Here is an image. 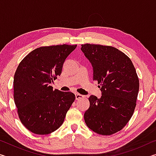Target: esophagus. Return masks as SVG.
Listing matches in <instances>:
<instances>
[{
  "mask_svg": "<svg viewBox=\"0 0 156 156\" xmlns=\"http://www.w3.org/2000/svg\"><path fill=\"white\" fill-rule=\"evenodd\" d=\"M75 96H76V100H80L81 98H84V96H83V95H81V94H78V93H76L75 94Z\"/></svg>",
  "mask_w": 156,
  "mask_h": 156,
  "instance_id": "34e87169",
  "label": "esophagus"
}]
</instances>
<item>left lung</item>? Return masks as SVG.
<instances>
[{
  "label": "left lung",
  "mask_w": 156,
  "mask_h": 156,
  "mask_svg": "<svg viewBox=\"0 0 156 156\" xmlns=\"http://www.w3.org/2000/svg\"><path fill=\"white\" fill-rule=\"evenodd\" d=\"M91 63L94 80L102 96L89 98L90 106L84 114L88 127L110 136L126 126L133 114L139 91V79L131 59L120 50L102 44H81Z\"/></svg>",
  "instance_id": "obj_1"
}]
</instances>
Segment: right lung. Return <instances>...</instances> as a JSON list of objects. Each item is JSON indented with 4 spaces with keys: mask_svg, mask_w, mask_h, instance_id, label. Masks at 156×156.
Here are the masks:
<instances>
[{
    "mask_svg": "<svg viewBox=\"0 0 156 156\" xmlns=\"http://www.w3.org/2000/svg\"><path fill=\"white\" fill-rule=\"evenodd\" d=\"M75 45L41 47L23 58L14 77V99L25 128L38 135L58 129L75 100L72 92L53 89L50 84L61 74L62 65Z\"/></svg>",
    "mask_w": 156,
    "mask_h": 156,
    "instance_id": "add662e5",
    "label": "right lung"
}]
</instances>
